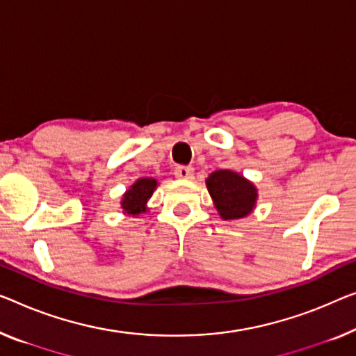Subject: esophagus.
I'll return each instance as SVG.
<instances>
[{
	"mask_svg": "<svg viewBox=\"0 0 356 356\" xmlns=\"http://www.w3.org/2000/svg\"><path fill=\"white\" fill-rule=\"evenodd\" d=\"M174 174H176V177L179 179H192L193 177V168L192 166H177L174 169Z\"/></svg>",
	"mask_w": 356,
	"mask_h": 356,
	"instance_id": "34e87169",
	"label": "esophagus"
}]
</instances>
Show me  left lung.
<instances>
[{"label": "left lung", "instance_id": "left-lung-1", "mask_svg": "<svg viewBox=\"0 0 356 356\" xmlns=\"http://www.w3.org/2000/svg\"><path fill=\"white\" fill-rule=\"evenodd\" d=\"M222 219L233 220L246 217L256 204L257 190L240 174L233 171H216L206 180Z\"/></svg>", "mask_w": 356, "mask_h": 356}]
</instances>
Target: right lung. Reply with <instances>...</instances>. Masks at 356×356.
Returning a JSON list of instances; mask_svg holds the SVG:
<instances>
[{
	"mask_svg": "<svg viewBox=\"0 0 356 356\" xmlns=\"http://www.w3.org/2000/svg\"><path fill=\"white\" fill-rule=\"evenodd\" d=\"M156 188V180L155 179H139L132 187L127 190L121 201L124 212L131 216H137L140 212L145 211V204L150 196L153 195V190Z\"/></svg>",
	"mask_w": 356,
	"mask_h": 356,
	"instance_id": "obj_1",
	"label": "right lung"
}]
</instances>
